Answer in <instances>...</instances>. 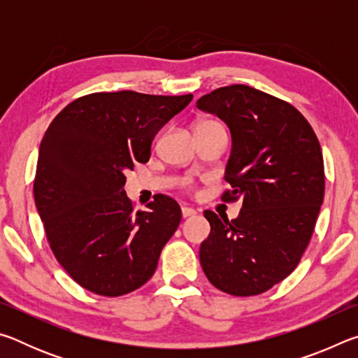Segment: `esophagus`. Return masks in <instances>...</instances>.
Here are the masks:
<instances>
[{"mask_svg": "<svg viewBox=\"0 0 358 358\" xmlns=\"http://www.w3.org/2000/svg\"><path fill=\"white\" fill-rule=\"evenodd\" d=\"M181 215H183V217H191V216L196 215V210L189 208V207H183V208H181Z\"/></svg>", "mask_w": 358, "mask_h": 358, "instance_id": "obj_1", "label": "esophagus"}]
</instances>
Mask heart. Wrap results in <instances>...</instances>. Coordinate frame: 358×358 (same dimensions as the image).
Here are the masks:
<instances>
[{
  "label": "heart",
  "mask_w": 358,
  "mask_h": 358,
  "mask_svg": "<svg viewBox=\"0 0 358 358\" xmlns=\"http://www.w3.org/2000/svg\"><path fill=\"white\" fill-rule=\"evenodd\" d=\"M215 124H220V123H216V121H211V120H202V121H199V123L196 124V131L197 129L210 128V126H215Z\"/></svg>",
  "instance_id": "obj_1"
}]
</instances>
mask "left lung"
Segmentation results:
<instances>
[{
	"label": "left lung",
	"mask_w": 358,
	"mask_h": 358,
	"mask_svg": "<svg viewBox=\"0 0 358 358\" xmlns=\"http://www.w3.org/2000/svg\"><path fill=\"white\" fill-rule=\"evenodd\" d=\"M196 106L229 126L232 189L222 199L241 202L232 221L203 213L211 232L201 265L222 292L259 295L292 273L310 243L324 202L322 150L294 106L248 85L217 88Z\"/></svg>",
	"instance_id": "1"
}]
</instances>
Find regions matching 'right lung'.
Here are the masks:
<instances>
[{
	"label": "right lung",
	"instance_id": "right-lung-1",
	"mask_svg": "<svg viewBox=\"0 0 358 358\" xmlns=\"http://www.w3.org/2000/svg\"><path fill=\"white\" fill-rule=\"evenodd\" d=\"M191 101L192 94L93 93L66 106L45 131L36 208L57 260L90 292L120 296L153 276L181 210L157 194L147 211H134L124 173L150 159L157 131Z\"/></svg>",
	"mask_w": 358,
	"mask_h": 358
}]
</instances>
